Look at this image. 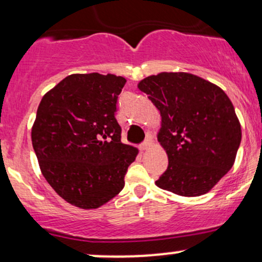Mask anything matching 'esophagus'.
<instances>
[{"label": "esophagus", "mask_w": 262, "mask_h": 262, "mask_svg": "<svg viewBox=\"0 0 262 262\" xmlns=\"http://www.w3.org/2000/svg\"><path fill=\"white\" fill-rule=\"evenodd\" d=\"M151 144H152L151 138H146V139L140 144V149L141 150H148L150 146H151Z\"/></svg>", "instance_id": "obj_1"}]
</instances>
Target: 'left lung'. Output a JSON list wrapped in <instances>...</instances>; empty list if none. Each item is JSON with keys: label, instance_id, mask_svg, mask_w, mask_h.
I'll use <instances>...</instances> for the list:
<instances>
[{"label": "left lung", "instance_id": "left-lung-1", "mask_svg": "<svg viewBox=\"0 0 262 262\" xmlns=\"http://www.w3.org/2000/svg\"><path fill=\"white\" fill-rule=\"evenodd\" d=\"M160 111L158 140L169 166L156 186L179 196L210 191L233 166L242 128L221 87L187 73H161L139 82Z\"/></svg>", "mask_w": 262, "mask_h": 262}]
</instances>
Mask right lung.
Listing matches in <instances>:
<instances>
[{"label": "right lung", "instance_id": "1", "mask_svg": "<svg viewBox=\"0 0 262 262\" xmlns=\"http://www.w3.org/2000/svg\"><path fill=\"white\" fill-rule=\"evenodd\" d=\"M127 80L74 74L45 93L32 128L41 173L66 202L95 209L124 187L138 150L121 141L114 113Z\"/></svg>", "mask_w": 262, "mask_h": 262}]
</instances>
